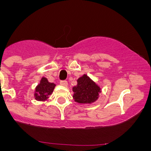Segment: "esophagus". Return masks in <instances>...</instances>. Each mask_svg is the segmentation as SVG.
Wrapping results in <instances>:
<instances>
[{"mask_svg":"<svg viewBox=\"0 0 151 151\" xmlns=\"http://www.w3.org/2000/svg\"><path fill=\"white\" fill-rule=\"evenodd\" d=\"M60 84L63 86H67V85H68V83H67V81H60Z\"/></svg>","mask_w":151,"mask_h":151,"instance_id":"esophagus-1","label":"esophagus"}]
</instances>
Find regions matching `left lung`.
I'll use <instances>...</instances> for the list:
<instances>
[{
	"label": "left lung",
	"instance_id": "8db88e82",
	"mask_svg": "<svg viewBox=\"0 0 151 151\" xmlns=\"http://www.w3.org/2000/svg\"><path fill=\"white\" fill-rule=\"evenodd\" d=\"M77 84L73 86V99L79 104H92L99 97L101 89L86 74H83L77 80Z\"/></svg>",
	"mask_w": 151,
	"mask_h": 151
}]
</instances>
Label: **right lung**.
<instances>
[{
  "instance_id": "1",
  "label": "right lung",
  "mask_w": 151,
  "mask_h": 151,
  "mask_svg": "<svg viewBox=\"0 0 151 151\" xmlns=\"http://www.w3.org/2000/svg\"><path fill=\"white\" fill-rule=\"evenodd\" d=\"M54 83L50 82L45 77H42L39 84L35 90L34 97L37 101H45L50 97V95L52 93L55 87Z\"/></svg>"
}]
</instances>
